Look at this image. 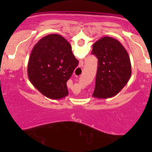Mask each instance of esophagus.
Wrapping results in <instances>:
<instances>
[{"mask_svg": "<svg viewBox=\"0 0 152 152\" xmlns=\"http://www.w3.org/2000/svg\"><path fill=\"white\" fill-rule=\"evenodd\" d=\"M81 65H83V62H81Z\"/></svg>", "mask_w": 152, "mask_h": 152, "instance_id": "obj_1", "label": "esophagus"}]
</instances>
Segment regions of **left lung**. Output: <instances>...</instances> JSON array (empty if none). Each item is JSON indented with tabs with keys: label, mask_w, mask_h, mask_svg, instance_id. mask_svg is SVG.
<instances>
[{
	"label": "left lung",
	"mask_w": 152,
	"mask_h": 152,
	"mask_svg": "<svg viewBox=\"0 0 152 152\" xmlns=\"http://www.w3.org/2000/svg\"><path fill=\"white\" fill-rule=\"evenodd\" d=\"M92 53L98 58L93 96L108 99L121 91L132 76L129 56L118 40L104 36L93 45Z\"/></svg>",
	"instance_id": "left-lung-1"
}]
</instances>
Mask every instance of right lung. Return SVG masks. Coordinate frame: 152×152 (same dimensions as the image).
I'll list each match as a JSON object with an SVG mask.
<instances>
[{
  "mask_svg": "<svg viewBox=\"0 0 152 152\" xmlns=\"http://www.w3.org/2000/svg\"><path fill=\"white\" fill-rule=\"evenodd\" d=\"M78 64L70 43L60 35L49 34L33 48L28 64V76L44 96L62 99L69 94L66 82Z\"/></svg>",
  "mask_w": 152,
  "mask_h": 152,
  "instance_id": "obj_1",
  "label": "right lung"
}]
</instances>
